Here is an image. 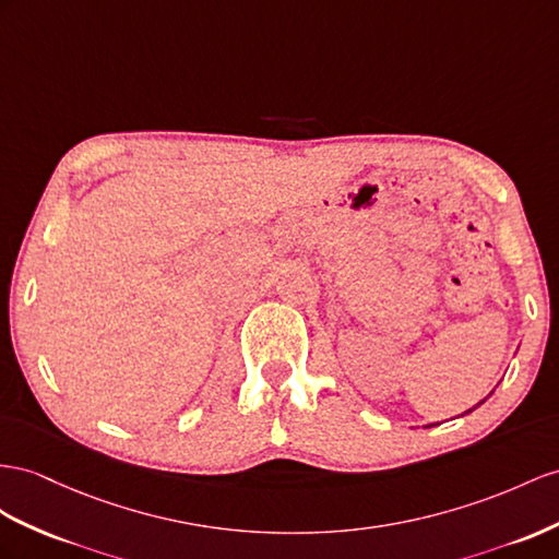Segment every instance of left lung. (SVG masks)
Instances as JSON below:
<instances>
[{"label": "left lung", "mask_w": 559, "mask_h": 559, "mask_svg": "<svg viewBox=\"0 0 559 559\" xmlns=\"http://www.w3.org/2000/svg\"><path fill=\"white\" fill-rule=\"evenodd\" d=\"M484 402H486V399H484ZM484 402H479V404H477V406H472V408H469V411H465V413H463V416H467V413H472V411H475V408H479V406H481V404H484ZM427 427H432V425H427Z\"/></svg>", "instance_id": "obj_1"}]
</instances>
